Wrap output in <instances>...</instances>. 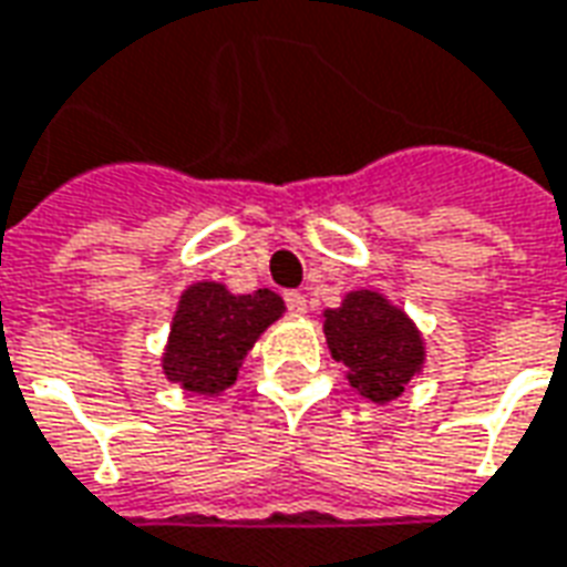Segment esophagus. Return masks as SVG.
Returning a JSON list of instances; mask_svg holds the SVG:
<instances>
[{
    "label": "esophagus",
    "instance_id": "1",
    "mask_svg": "<svg viewBox=\"0 0 567 567\" xmlns=\"http://www.w3.org/2000/svg\"><path fill=\"white\" fill-rule=\"evenodd\" d=\"M284 302H287V308H290V315L296 317H302L305 311H308V299H305L302 292H296V290L284 292Z\"/></svg>",
    "mask_w": 567,
    "mask_h": 567
}]
</instances>
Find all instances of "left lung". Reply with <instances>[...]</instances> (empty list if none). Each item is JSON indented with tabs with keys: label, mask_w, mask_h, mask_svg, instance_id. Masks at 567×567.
Segmentation results:
<instances>
[{
	"label": "left lung",
	"mask_w": 567,
	"mask_h": 567,
	"mask_svg": "<svg viewBox=\"0 0 567 567\" xmlns=\"http://www.w3.org/2000/svg\"><path fill=\"white\" fill-rule=\"evenodd\" d=\"M323 317L329 351L348 367V381L372 403L400 396L421 372L424 344L419 329L379 292H348L341 308Z\"/></svg>",
	"instance_id": "left-lung-1"
}]
</instances>
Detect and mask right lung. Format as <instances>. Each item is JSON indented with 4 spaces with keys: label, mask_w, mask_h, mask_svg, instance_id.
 I'll return each instance as SVG.
<instances>
[{
    "label": "right lung",
    "mask_w": 567,
    "mask_h": 567,
    "mask_svg": "<svg viewBox=\"0 0 567 567\" xmlns=\"http://www.w3.org/2000/svg\"><path fill=\"white\" fill-rule=\"evenodd\" d=\"M284 315V299L271 290L231 296L223 284H195L176 308L164 375L192 393H219L238 379V367Z\"/></svg>",
    "instance_id": "1"
}]
</instances>
